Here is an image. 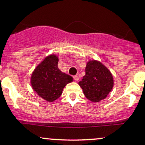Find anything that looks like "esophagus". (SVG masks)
Masks as SVG:
<instances>
[{"instance_id": "34e87169", "label": "esophagus", "mask_w": 145, "mask_h": 145, "mask_svg": "<svg viewBox=\"0 0 145 145\" xmlns=\"http://www.w3.org/2000/svg\"><path fill=\"white\" fill-rule=\"evenodd\" d=\"M74 80L76 81V82H78V80H79L78 76H74Z\"/></svg>"}]
</instances>
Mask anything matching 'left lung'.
<instances>
[{
  "instance_id": "left-lung-1",
  "label": "left lung",
  "mask_w": 145,
  "mask_h": 145,
  "mask_svg": "<svg viewBox=\"0 0 145 145\" xmlns=\"http://www.w3.org/2000/svg\"><path fill=\"white\" fill-rule=\"evenodd\" d=\"M84 95L90 101L98 103L105 99L114 87V77L101 62L89 60L85 67V75L78 82Z\"/></svg>"
}]
</instances>
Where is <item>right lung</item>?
Returning <instances> with one entry per match:
<instances>
[{
  "mask_svg": "<svg viewBox=\"0 0 145 145\" xmlns=\"http://www.w3.org/2000/svg\"><path fill=\"white\" fill-rule=\"evenodd\" d=\"M58 61L59 58L56 54L48 55L36 67L30 78L33 90L49 103L58 99L65 86L74 80L71 76L58 69Z\"/></svg>",
  "mask_w": 145,
  "mask_h": 145,
  "instance_id": "obj_1",
  "label": "right lung"
}]
</instances>
